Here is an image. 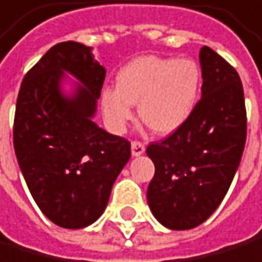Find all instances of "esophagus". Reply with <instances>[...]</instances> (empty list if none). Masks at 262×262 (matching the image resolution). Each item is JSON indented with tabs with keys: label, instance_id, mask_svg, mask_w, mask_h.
<instances>
[{
	"label": "esophagus",
	"instance_id": "34e87169",
	"mask_svg": "<svg viewBox=\"0 0 262 262\" xmlns=\"http://www.w3.org/2000/svg\"><path fill=\"white\" fill-rule=\"evenodd\" d=\"M131 152L134 157H139L145 152V144L141 142V141H133L131 142Z\"/></svg>",
	"mask_w": 262,
	"mask_h": 262
}]
</instances>
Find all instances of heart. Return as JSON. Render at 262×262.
Returning a JSON list of instances; mask_svg holds the SVG:
<instances>
[{
	"label": "heart",
	"mask_w": 262,
	"mask_h": 262,
	"mask_svg": "<svg viewBox=\"0 0 262 262\" xmlns=\"http://www.w3.org/2000/svg\"><path fill=\"white\" fill-rule=\"evenodd\" d=\"M202 72L193 60L145 56L129 62L117 76V88L100 94L108 126L121 131L139 102V117L152 131L169 134L193 114L200 97Z\"/></svg>",
	"instance_id": "obj_1"
}]
</instances>
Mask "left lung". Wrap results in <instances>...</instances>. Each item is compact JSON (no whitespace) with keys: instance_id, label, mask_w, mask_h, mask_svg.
<instances>
[{"instance_id":"8db88e82","label":"left lung","mask_w":262,"mask_h":262,"mask_svg":"<svg viewBox=\"0 0 262 262\" xmlns=\"http://www.w3.org/2000/svg\"><path fill=\"white\" fill-rule=\"evenodd\" d=\"M202 99L179 129L147 147L155 165L147 202L165 227L200 226L223 202L247 141V108L237 70L211 48L200 49Z\"/></svg>"}]
</instances>
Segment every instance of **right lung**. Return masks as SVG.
<instances>
[{"label":"right lung","mask_w":262,"mask_h":262,"mask_svg":"<svg viewBox=\"0 0 262 262\" xmlns=\"http://www.w3.org/2000/svg\"><path fill=\"white\" fill-rule=\"evenodd\" d=\"M63 71L81 85L60 91ZM105 69L76 41L52 46L22 81L14 117V150L39 210L65 229L97 221L112 186L131 157L128 139L93 121Z\"/></svg>","instance_id":"obj_1"}]
</instances>
